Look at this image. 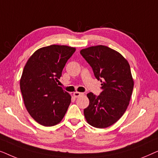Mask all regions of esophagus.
<instances>
[{
  "label": "esophagus",
  "mask_w": 158,
  "mask_h": 158,
  "mask_svg": "<svg viewBox=\"0 0 158 158\" xmlns=\"http://www.w3.org/2000/svg\"><path fill=\"white\" fill-rule=\"evenodd\" d=\"M83 93H80V92H77V91L73 93V96H74L75 98H77V97H79L81 96H83Z\"/></svg>",
  "instance_id": "34e87169"
}]
</instances>
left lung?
Instances as JSON below:
<instances>
[{"label":"left lung","mask_w":158,"mask_h":158,"mask_svg":"<svg viewBox=\"0 0 158 158\" xmlns=\"http://www.w3.org/2000/svg\"><path fill=\"white\" fill-rule=\"evenodd\" d=\"M101 81L103 91L98 96L87 94L89 106L84 109L87 122L96 128H106L123 116L129 106L134 88L130 66L117 51L97 45L80 52Z\"/></svg>","instance_id":"1"}]
</instances>
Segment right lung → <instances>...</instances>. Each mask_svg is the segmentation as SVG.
Here are the masks:
<instances>
[{"mask_svg":"<svg viewBox=\"0 0 158 158\" xmlns=\"http://www.w3.org/2000/svg\"><path fill=\"white\" fill-rule=\"evenodd\" d=\"M75 47L52 44L34 52L23 68L20 88L25 106L36 122L45 127L59 124L71 96L58 86L66 62Z\"/></svg>","mask_w":158,"mask_h":158,"instance_id":"right-lung-1","label":"right lung"}]
</instances>
